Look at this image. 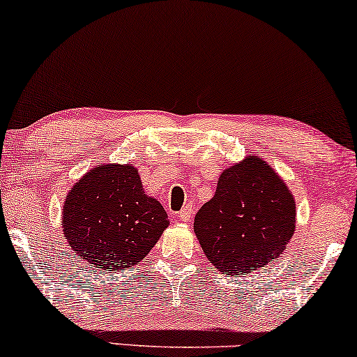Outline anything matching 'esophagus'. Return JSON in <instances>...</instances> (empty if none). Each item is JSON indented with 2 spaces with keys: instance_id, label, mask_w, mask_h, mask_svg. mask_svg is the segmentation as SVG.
<instances>
[{
  "instance_id": "1",
  "label": "esophagus",
  "mask_w": 357,
  "mask_h": 357,
  "mask_svg": "<svg viewBox=\"0 0 357 357\" xmlns=\"http://www.w3.org/2000/svg\"><path fill=\"white\" fill-rule=\"evenodd\" d=\"M193 208L192 206H188V204H187V206H183V209H182V211H180L178 213V219H180V221H182V222H190V221H192V219H193Z\"/></svg>"
}]
</instances>
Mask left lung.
Here are the masks:
<instances>
[{"label": "left lung", "mask_w": 357, "mask_h": 357, "mask_svg": "<svg viewBox=\"0 0 357 357\" xmlns=\"http://www.w3.org/2000/svg\"><path fill=\"white\" fill-rule=\"evenodd\" d=\"M193 227L208 260L236 276L280 257L294 234L296 203L275 170L248 155L221 174Z\"/></svg>", "instance_id": "8db88e82"}]
</instances>
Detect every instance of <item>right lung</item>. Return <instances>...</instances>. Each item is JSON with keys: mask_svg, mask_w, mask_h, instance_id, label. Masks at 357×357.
<instances>
[{"mask_svg": "<svg viewBox=\"0 0 357 357\" xmlns=\"http://www.w3.org/2000/svg\"><path fill=\"white\" fill-rule=\"evenodd\" d=\"M169 226L167 213L143 190L133 165L107 164L86 174L68 193L63 232L89 266L105 271L143 260Z\"/></svg>", "mask_w": 357, "mask_h": 357, "instance_id": "1", "label": "right lung"}]
</instances>
